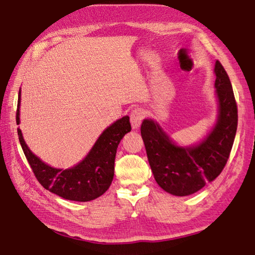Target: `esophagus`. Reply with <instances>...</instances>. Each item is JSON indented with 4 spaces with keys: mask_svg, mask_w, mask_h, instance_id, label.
Masks as SVG:
<instances>
[{
    "mask_svg": "<svg viewBox=\"0 0 255 255\" xmlns=\"http://www.w3.org/2000/svg\"><path fill=\"white\" fill-rule=\"evenodd\" d=\"M143 117H145V112H143L142 109L137 108L135 110H132L130 114V123H131L132 129L139 128Z\"/></svg>",
    "mask_w": 255,
    "mask_h": 255,
    "instance_id": "obj_1",
    "label": "esophagus"
}]
</instances>
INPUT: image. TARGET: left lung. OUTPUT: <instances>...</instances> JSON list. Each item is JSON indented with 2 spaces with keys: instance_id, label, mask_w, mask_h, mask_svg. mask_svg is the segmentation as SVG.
Returning a JSON list of instances; mask_svg holds the SVG:
<instances>
[{
  "instance_id": "obj_1",
  "label": "left lung",
  "mask_w": 255,
  "mask_h": 255,
  "mask_svg": "<svg viewBox=\"0 0 255 255\" xmlns=\"http://www.w3.org/2000/svg\"><path fill=\"white\" fill-rule=\"evenodd\" d=\"M216 122L202 139L179 145L155 119L142 120L140 132L157 184L175 196H187L211 183L223 170L238 128V107L232 85L222 64L214 67Z\"/></svg>"
}]
</instances>
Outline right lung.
I'll return each instance as SVG.
<instances>
[{"label": "right lung", "mask_w": 255, "mask_h": 255, "mask_svg": "<svg viewBox=\"0 0 255 255\" xmlns=\"http://www.w3.org/2000/svg\"><path fill=\"white\" fill-rule=\"evenodd\" d=\"M20 106L21 88L17 99V125H20ZM130 130L128 116L116 120L101 132L85 158L67 169L52 167L34 155L26 145L20 127L17 128V135L36 179L45 189L64 200L89 202L103 195L109 188L114 178L118 145L123 137Z\"/></svg>", "instance_id": "1"}]
</instances>
